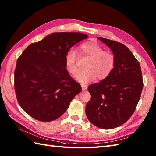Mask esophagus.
Instances as JSON below:
<instances>
[{
    "mask_svg": "<svg viewBox=\"0 0 156 156\" xmlns=\"http://www.w3.org/2000/svg\"><path fill=\"white\" fill-rule=\"evenodd\" d=\"M81 88H82V90H85L87 89V86L85 85H81Z\"/></svg>",
    "mask_w": 156,
    "mask_h": 156,
    "instance_id": "34e87169",
    "label": "esophagus"
}]
</instances>
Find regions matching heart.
I'll list each match as a JSON object with an SVG mask.
<instances>
[{"mask_svg":"<svg viewBox=\"0 0 156 156\" xmlns=\"http://www.w3.org/2000/svg\"><path fill=\"white\" fill-rule=\"evenodd\" d=\"M80 53L91 58L87 71H80L75 79L81 83H87L97 77L99 80L105 79L111 75L115 67L116 59L112 53L104 51V49L95 41H87L79 46ZM77 54L73 49H69L65 55V67L71 75L77 73Z\"/></svg>","mask_w":156,"mask_h":156,"instance_id":"b5f03b06","label":"heart"}]
</instances>
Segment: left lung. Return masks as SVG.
<instances>
[{"label": "left lung", "mask_w": 156, "mask_h": 156, "mask_svg": "<svg viewBox=\"0 0 156 156\" xmlns=\"http://www.w3.org/2000/svg\"><path fill=\"white\" fill-rule=\"evenodd\" d=\"M97 39L111 48L116 64L108 77L88 87L91 98L85 113L94 126L108 130L124 124L134 112L143 89L140 63L126 45L103 37Z\"/></svg>", "instance_id": "left-lung-1"}]
</instances>
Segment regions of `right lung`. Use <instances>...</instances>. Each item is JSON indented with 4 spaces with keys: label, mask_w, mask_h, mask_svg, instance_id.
Segmentation results:
<instances>
[{
    "label": "right lung",
    "mask_w": 156,
    "mask_h": 156,
    "mask_svg": "<svg viewBox=\"0 0 156 156\" xmlns=\"http://www.w3.org/2000/svg\"><path fill=\"white\" fill-rule=\"evenodd\" d=\"M89 36L79 32H55L31 44L17 59L14 89L22 108L37 120L58 119L81 87L65 67L71 47Z\"/></svg>",
    "instance_id": "obj_1"
}]
</instances>
